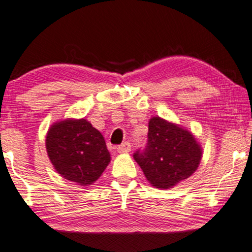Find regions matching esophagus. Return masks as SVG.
Here are the masks:
<instances>
[{"instance_id":"34e87169","label":"esophagus","mask_w":252,"mask_h":252,"mask_svg":"<svg viewBox=\"0 0 252 252\" xmlns=\"http://www.w3.org/2000/svg\"><path fill=\"white\" fill-rule=\"evenodd\" d=\"M130 148H132L130 143L128 142V141H126V142H124L120 144V146H118L117 150H118V153L124 154V153H128V151H130Z\"/></svg>"}]
</instances>
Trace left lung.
<instances>
[{
    "instance_id": "obj_1",
    "label": "left lung",
    "mask_w": 252,
    "mask_h": 252,
    "mask_svg": "<svg viewBox=\"0 0 252 252\" xmlns=\"http://www.w3.org/2000/svg\"><path fill=\"white\" fill-rule=\"evenodd\" d=\"M133 157L151 185L168 189L197 170L202 149L188 130L154 117L146 147L137 149Z\"/></svg>"
}]
</instances>
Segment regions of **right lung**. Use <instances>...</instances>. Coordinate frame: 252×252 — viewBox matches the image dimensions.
<instances>
[{
	"instance_id": "add662e5",
	"label": "right lung",
	"mask_w": 252,
	"mask_h": 252,
	"mask_svg": "<svg viewBox=\"0 0 252 252\" xmlns=\"http://www.w3.org/2000/svg\"><path fill=\"white\" fill-rule=\"evenodd\" d=\"M47 153L54 167L67 180L88 186L110 163L104 137L87 120H64L48 130Z\"/></svg>"
}]
</instances>
